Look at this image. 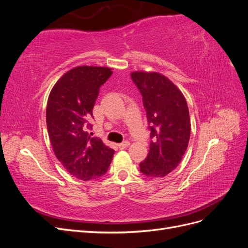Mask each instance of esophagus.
<instances>
[{
    "label": "esophagus",
    "mask_w": 248,
    "mask_h": 248,
    "mask_svg": "<svg viewBox=\"0 0 248 248\" xmlns=\"http://www.w3.org/2000/svg\"><path fill=\"white\" fill-rule=\"evenodd\" d=\"M129 145H130V142L128 140H125V141L121 142V144H119L118 147H119V149H125V148L128 147Z\"/></svg>",
    "instance_id": "34e87169"
}]
</instances>
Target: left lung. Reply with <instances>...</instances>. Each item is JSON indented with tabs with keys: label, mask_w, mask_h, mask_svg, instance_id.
<instances>
[{
	"label": "left lung",
	"mask_w": 248,
	"mask_h": 248,
	"mask_svg": "<svg viewBox=\"0 0 248 248\" xmlns=\"http://www.w3.org/2000/svg\"><path fill=\"white\" fill-rule=\"evenodd\" d=\"M142 96L150 129V151L140 163L145 176L160 178L175 170L188 146L190 118L182 92L157 72L130 74Z\"/></svg>",
	"instance_id": "obj_1"
}]
</instances>
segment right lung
I'll return each mask as SVG.
<instances>
[{"label": "right lung", "instance_id": "right-lung-1", "mask_svg": "<svg viewBox=\"0 0 248 248\" xmlns=\"http://www.w3.org/2000/svg\"><path fill=\"white\" fill-rule=\"evenodd\" d=\"M108 67L78 66L51 89L46 107V126L58 160L79 180L97 179L108 170L115 151L87 129L99 88L111 76Z\"/></svg>", "mask_w": 248, "mask_h": 248}]
</instances>
